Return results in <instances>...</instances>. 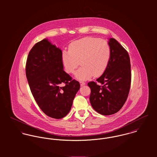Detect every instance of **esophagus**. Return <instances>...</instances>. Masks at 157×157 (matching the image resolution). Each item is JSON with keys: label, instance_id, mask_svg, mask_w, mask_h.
Segmentation results:
<instances>
[{"label": "esophagus", "instance_id": "esophagus-1", "mask_svg": "<svg viewBox=\"0 0 157 157\" xmlns=\"http://www.w3.org/2000/svg\"><path fill=\"white\" fill-rule=\"evenodd\" d=\"M80 86H84V85H85V82H80Z\"/></svg>", "mask_w": 157, "mask_h": 157}]
</instances>
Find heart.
<instances>
[{"mask_svg":"<svg viewBox=\"0 0 157 157\" xmlns=\"http://www.w3.org/2000/svg\"><path fill=\"white\" fill-rule=\"evenodd\" d=\"M110 58L109 43L104 39L92 37H84L71 43L69 51H63L62 54V62L67 74L74 73L80 63L82 67L75 73V77L80 80L101 75L108 67Z\"/></svg>","mask_w":157,"mask_h":157,"instance_id":"obj_1","label":"heart"}]
</instances>
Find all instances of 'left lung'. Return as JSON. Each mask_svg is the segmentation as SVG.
I'll list each match as a JSON object with an SVG mask.
<instances>
[{"label": "left lung", "instance_id": "8db88e82", "mask_svg": "<svg viewBox=\"0 0 157 157\" xmlns=\"http://www.w3.org/2000/svg\"><path fill=\"white\" fill-rule=\"evenodd\" d=\"M111 58L108 66L97 82L88 83L91 92L90 103L103 115L119 111L125 103L131 83L130 57L128 51L115 39H109ZM101 83L100 86L97 84Z\"/></svg>", "mask_w": 157, "mask_h": 157}]
</instances>
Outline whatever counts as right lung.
I'll return each instance as SVG.
<instances>
[{
  "mask_svg": "<svg viewBox=\"0 0 157 157\" xmlns=\"http://www.w3.org/2000/svg\"><path fill=\"white\" fill-rule=\"evenodd\" d=\"M62 52L44 39L30 50L26 76L31 93L40 109L49 117L60 119L70 111L80 83L63 70ZM63 83L65 85L60 86Z\"/></svg>",
  "mask_w": 157,
  "mask_h": 157,
  "instance_id": "add662e5",
  "label": "right lung"
}]
</instances>
